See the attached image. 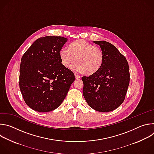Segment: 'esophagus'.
Listing matches in <instances>:
<instances>
[{
  "instance_id": "esophagus-1",
  "label": "esophagus",
  "mask_w": 154,
  "mask_h": 154,
  "mask_svg": "<svg viewBox=\"0 0 154 154\" xmlns=\"http://www.w3.org/2000/svg\"><path fill=\"white\" fill-rule=\"evenodd\" d=\"M75 79H80V75H77V74H75Z\"/></svg>"
}]
</instances>
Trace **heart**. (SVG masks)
I'll return each instance as SVG.
<instances>
[{
	"instance_id": "heart-1",
	"label": "heart",
	"mask_w": 154,
	"mask_h": 154,
	"mask_svg": "<svg viewBox=\"0 0 154 154\" xmlns=\"http://www.w3.org/2000/svg\"><path fill=\"white\" fill-rule=\"evenodd\" d=\"M59 56L64 67L72 68L77 61V69L88 75H93L98 72L103 61V54L101 49L83 39L71 43L68 49H61Z\"/></svg>"
}]
</instances>
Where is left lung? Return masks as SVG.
Instances as JSON below:
<instances>
[{"label": "left lung", "instance_id": "left-lung-1", "mask_svg": "<svg viewBox=\"0 0 154 154\" xmlns=\"http://www.w3.org/2000/svg\"><path fill=\"white\" fill-rule=\"evenodd\" d=\"M103 54L100 70L83 76V94L93 109L100 112L114 110L124 102L130 82L129 66L126 58L111 43L94 41Z\"/></svg>", "mask_w": 154, "mask_h": 154}]
</instances>
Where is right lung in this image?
<instances>
[{"label":"right lung","instance_id":"add662e5","mask_svg":"<svg viewBox=\"0 0 154 154\" xmlns=\"http://www.w3.org/2000/svg\"><path fill=\"white\" fill-rule=\"evenodd\" d=\"M67 41L62 36L39 38L22 57L19 88L26 103L35 111L48 112L57 108L75 79L59 56Z\"/></svg>","mask_w":154,"mask_h":154}]
</instances>
